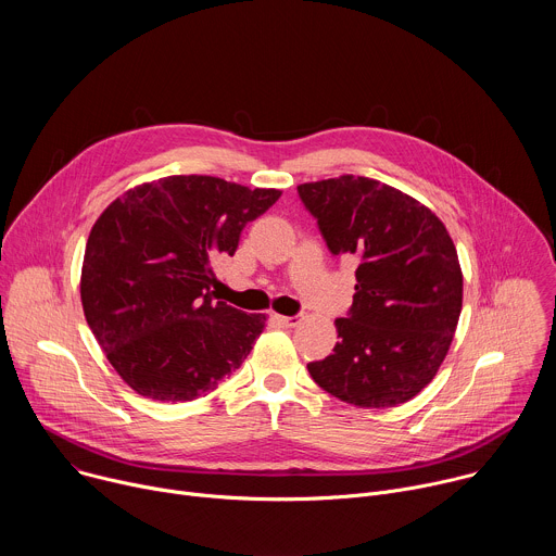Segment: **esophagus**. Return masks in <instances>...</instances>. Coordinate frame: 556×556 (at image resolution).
Returning <instances> with one entry per match:
<instances>
[{
	"label": "esophagus",
	"instance_id": "1",
	"mask_svg": "<svg viewBox=\"0 0 556 556\" xmlns=\"http://www.w3.org/2000/svg\"><path fill=\"white\" fill-rule=\"evenodd\" d=\"M273 319H275L279 326H283V328H294V326L299 324V316H283V314H275Z\"/></svg>",
	"mask_w": 556,
	"mask_h": 556
}]
</instances>
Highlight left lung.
<instances>
[{
    "label": "left lung",
    "instance_id": "1",
    "mask_svg": "<svg viewBox=\"0 0 556 556\" xmlns=\"http://www.w3.org/2000/svg\"><path fill=\"white\" fill-rule=\"evenodd\" d=\"M332 255L356 257L354 301L339 343L307 363L334 399L384 409L412 401L440 369L462 312V270L448 230L425 204L371 178L296 187Z\"/></svg>",
    "mask_w": 556,
    "mask_h": 556
}]
</instances>
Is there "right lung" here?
Wrapping results in <instances>:
<instances>
[{"instance_id":"1","label":"right lung","mask_w":556,"mask_h":556,"mask_svg":"<svg viewBox=\"0 0 556 556\" xmlns=\"http://www.w3.org/2000/svg\"><path fill=\"white\" fill-rule=\"evenodd\" d=\"M281 191L169 176L116 198L88 237L81 301L118 376L144 399L195 401L240 369L266 314L217 301L213 264Z\"/></svg>"}]
</instances>
